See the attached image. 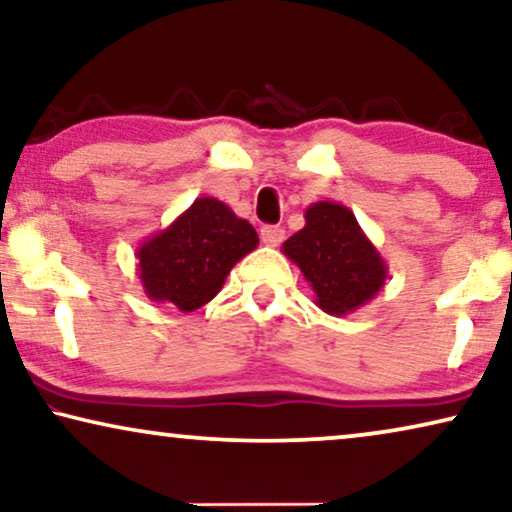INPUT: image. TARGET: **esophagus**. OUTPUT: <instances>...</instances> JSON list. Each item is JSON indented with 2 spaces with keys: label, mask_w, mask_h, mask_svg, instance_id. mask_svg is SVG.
<instances>
[{
  "label": "esophagus",
  "mask_w": 512,
  "mask_h": 512,
  "mask_svg": "<svg viewBox=\"0 0 512 512\" xmlns=\"http://www.w3.org/2000/svg\"><path fill=\"white\" fill-rule=\"evenodd\" d=\"M261 240L268 247H279L284 242V228L282 226H263L261 228Z\"/></svg>",
  "instance_id": "1"
}]
</instances>
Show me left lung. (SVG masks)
I'll use <instances>...</instances> for the list:
<instances>
[{
    "mask_svg": "<svg viewBox=\"0 0 512 512\" xmlns=\"http://www.w3.org/2000/svg\"><path fill=\"white\" fill-rule=\"evenodd\" d=\"M326 314L345 317L370 303L387 282V263L368 240L354 212L321 200L305 209V226L282 244Z\"/></svg>",
    "mask_w": 512,
    "mask_h": 512,
    "instance_id": "left-lung-1",
    "label": "left lung"
}]
</instances>
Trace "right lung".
<instances>
[{
    "label": "right lung",
    "instance_id": "obj_1",
    "mask_svg": "<svg viewBox=\"0 0 512 512\" xmlns=\"http://www.w3.org/2000/svg\"><path fill=\"white\" fill-rule=\"evenodd\" d=\"M258 247V235L226 202L198 198L170 226L137 247V275L153 303L181 312L207 305L237 261Z\"/></svg>",
    "mask_w": 512,
    "mask_h": 512
}]
</instances>
